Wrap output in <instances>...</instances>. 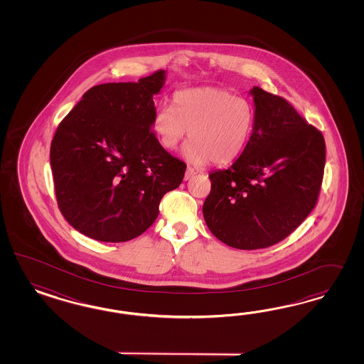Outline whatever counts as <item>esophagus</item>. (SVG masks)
<instances>
[{"label": "esophagus", "instance_id": "obj_1", "mask_svg": "<svg viewBox=\"0 0 364 364\" xmlns=\"http://www.w3.org/2000/svg\"><path fill=\"white\" fill-rule=\"evenodd\" d=\"M196 173H198V171H196V169H193V168L188 166L187 171H186V175H184V180H189L191 177L195 176Z\"/></svg>", "mask_w": 364, "mask_h": 364}]
</instances>
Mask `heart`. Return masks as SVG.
<instances>
[{"label": "heart", "mask_w": 364, "mask_h": 364, "mask_svg": "<svg viewBox=\"0 0 364 364\" xmlns=\"http://www.w3.org/2000/svg\"><path fill=\"white\" fill-rule=\"evenodd\" d=\"M175 109L161 107L154 131L163 148L173 151L189 131L183 154L189 163L230 164L245 149L254 128V110L247 100L220 88H192L173 96Z\"/></svg>", "instance_id": "obj_1"}]
</instances>
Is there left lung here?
<instances>
[{"mask_svg":"<svg viewBox=\"0 0 364 364\" xmlns=\"http://www.w3.org/2000/svg\"><path fill=\"white\" fill-rule=\"evenodd\" d=\"M250 141L210 175L204 220L220 242L260 250L286 239L315 208L326 164L323 134L282 97L259 87Z\"/></svg>","mask_w":364,"mask_h":364,"instance_id":"left-lung-1","label":"left lung"}]
</instances>
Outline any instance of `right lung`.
I'll return each instance as SVG.
<instances>
[{
    "label": "right lung",
    "mask_w": 364,
    "mask_h": 364,
    "mask_svg": "<svg viewBox=\"0 0 364 364\" xmlns=\"http://www.w3.org/2000/svg\"><path fill=\"white\" fill-rule=\"evenodd\" d=\"M164 82L166 70H157L137 82L96 85L55 131L50 166L58 208L90 239L140 236L156 220L160 200L183 181L186 163L152 132L154 96Z\"/></svg>",
    "instance_id": "1"
}]
</instances>
